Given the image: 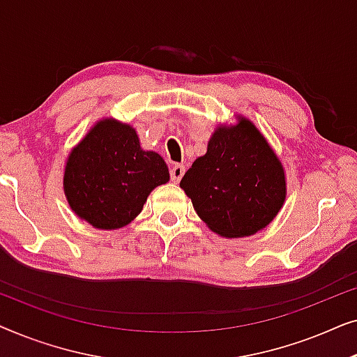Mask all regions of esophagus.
I'll return each mask as SVG.
<instances>
[{"label": "esophagus", "instance_id": "34e87169", "mask_svg": "<svg viewBox=\"0 0 357 357\" xmlns=\"http://www.w3.org/2000/svg\"><path fill=\"white\" fill-rule=\"evenodd\" d=\"M183 174H185V167L180 164H175L174 167L170 169V178H172V182L175 183L180 182V178L183 177Z\"/></svg>", "mask_w": 357, "mask_h": 357}]
</instances>
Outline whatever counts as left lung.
I'll use <instances>...</instances> for the list:
<instances>
[{"mask_svg":"<svg viewBox=\"0 0 357 357\" xmlns=\"http://www.w3.org/2000/svg\"><path fill=\"white\" fill-rule=\"evenodd\" d=\"M218 125L180 188L195 211L218 236L248 237L260 232L286 202V172L275 149L252 120L236 115Z\"/></svg>","mask_w":357,"mask_h":357,"instance_id":"8db88e82","label":"left lung"}]
</instances>
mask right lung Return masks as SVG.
I'll return each instance as SVG.
<instances>
[{"label":"right lung","instance_id":"add662e5","mask_svg":"<svg viewBox=\"0 0 357 357\" xmlns=\"http://www.w3.org/2000/svg\"><path fill=\"white\" fill-rule=\"evenodd\" d=\"M169 178L162 155L141 148L136 128L105 116L68 154L63 192L77 218L115 231L128 226L149 193Z\"/></svg>","mask_w":357,"mask_h":357}]
</instances>
